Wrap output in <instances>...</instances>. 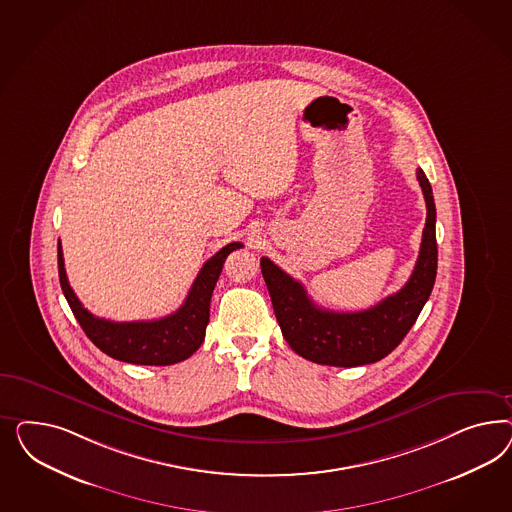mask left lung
<instances>
[{
	"mask_svg": "<svg viewBox=\"0 0 512 512\" xmlns=\"http://www.w3.org/2000/svg\"><path fill=\"white\" fill-rule=\"evenodd\" d=\"M417 180L426 201L419 259L402 289L370 310L343 313L319 308L300 281L270 259H261V272L279 328L300 357L340 368L372 364L392 353L415 325L432 295L437 274L434 193L422 169H417Z\"/></svg>",
	"mask_w": 512,
	"mask_h": 512,
	"instance_id": "left-lung-1",
	"label": "left lung"
}]
</instances>
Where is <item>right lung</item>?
<instances>
[{"label": "right lung", "mask_w": 512, "mask_h": 512, "mask_svg": "<svg viewBox=\"0 0 512 512\" xmlns=\"http://www.w3.org/2000/svg\"><path fill=\"white\" fill-rule=\"evenodd\" d=\"M240 248V242H233L219 249L216 255L202 266L180 310L155 321L114 323L92 315L82 306V302L78 300L67 281L60 242L58 274L63 295L67 298L73 315L77 317L78 325L82 326L86 336L105 355L129 364L171 366L191 357L201 347L206 325L210 321V298L223 270V263L231 251Z\"/></svg>", "instance_id": "add662e5"}]
</instances>
